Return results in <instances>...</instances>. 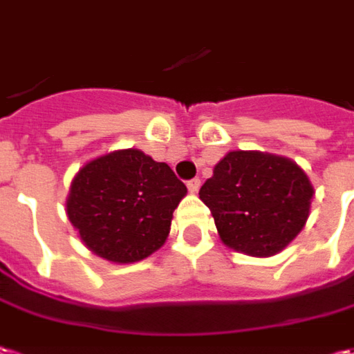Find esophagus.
Segmentation results:
<instances>
[{
  "label": "esophagus",
  "mask_w": 354,
  "mask_h": 354,
  "mask_svg": "<svg viewBox=\"0 0 354 354\" xmlns=\"http://www.w3.org/2000/svg\"><path fill=\"white\" fill-rule=\"evenodd\" d=\"M199 186H201V180H199V178H194V180H189V182H187V189H189V194H197V192H199Z\"/></svg>",
  "instance_id": "esophagus-1"
}]
</instances>
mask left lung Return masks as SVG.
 <instances>
[{"mask_svg": "<svg viewBox=\"0 0 354 354\" xmlns=\"http://www.w3.org/2000/svg\"><path fill=\"white\" fill-rule=\"evenodd\" d=\"M312 197L295 160L261 151L227 153L199 189L223 244L252 258L275 256L300 234Z\"/></svg>", "mask_w": 354, "mask_h": 354, "instance_id": "1", "label": "left lung"}]
</instances>
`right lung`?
<instances>
[{"label":"right lung","mask_w":354,"mask_h":354,"mask_svg":"<svg viewBox=\"0 0 354 354\" xmlns=\"http://www.w3.org/2000/svg\"><path fill=\"white\" fill-rule=\"evenodd\" d=\"M187 187L167 162L120 149L79 168L66 213L79 240L112 263H136L167 242L172 213Z\"/></svg>","instance_id":"1"}]
</instances>
